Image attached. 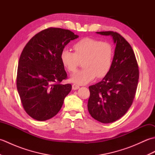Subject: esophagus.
Masks as SVG:
<instances>
[{"instance_id":"esophagus-1","label":"esophagus","mask_w":155,"mask_h":155,"mask_svg":"<svg viewBox=\"0 0 155 155\" xmlns=\"http://www.w3.org/2000/svg\"><path fill=\"white\" fill-rule=\"evenodd\" d=\"M72 90H77V89H78V88H79V86H78V85H77V84H72Z\"/></svg>"}]
</instances>
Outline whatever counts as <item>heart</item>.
I'll list each match as a JSON object with an SVG mask.
<instances>
[{
    "label": "heart",
    "instance_id": "b5f03b06",
    "mask_svg": "<svg viewBox=\"0 0 155 155\" xmlns=\"http://www.w3.org/2000/svg\"><path fill=\"white\" fill-rule=\"evenodd\" d=\"M74 52L68 50L62 51V64L70 72H74L83 61V69L75 72L71 77L72 83L86 84L95 77L103 78L109 72L113 63V48L107 42L97 39L84 38L73 45Z\"/></svg>",
    "mask_w": 155,
    "mask_h": 155
}]
</instances>
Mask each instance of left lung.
<instances>
[{
  "mask_svg": "<svg viewBox=\"0 0 155 155\" xmlns=\"http://www.w3.org/2000/svg\"><path fill=\"white\" fill-rule=\"evenodd\" d=\"M111 36L116 45L111 68L99 83L89 87L88 110L103 123L117 120L127 113L135 96L139 77L135 54L130 44L116 32H97Z\"/></svg>",
  "mask_w": 155,
  "mask_h": 155,
  "instance_id": "1",
  "label": "left lung"
}]
</instances>
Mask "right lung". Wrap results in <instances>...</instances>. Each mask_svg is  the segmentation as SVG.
I'll use <instances>...</instances> for the list:
<instances>
[{
    "label": "right lung",
    "instance_id": "right-lung-1",
    "mask_svg": "<svg viewBox=\"0 0 155 155\" xmlns=\"http://www.w3.org/2000/svg\"><path fill=\"white\" fill-rule=\"evenodd\" d=\"M78 37L69 30L49 28L34 36L23 49L16 87L23 108L34 119L44 121L54 117L71 92V84H61L67 77L61 53Z\"/></svg>",
    "mask_w": 155,
    "mask_h": 155
}]
</instances>
